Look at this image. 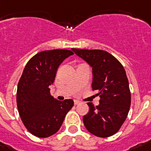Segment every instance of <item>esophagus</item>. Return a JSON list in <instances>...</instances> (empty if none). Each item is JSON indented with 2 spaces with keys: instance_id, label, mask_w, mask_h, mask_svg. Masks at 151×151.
I'll list each match as a JSON object with an SVG mask.
<instances>
[{
  "instance_id": "34e87169",
  "label": "esophagus",
  "mask_w": 151,
  "mask_h": 151,
  "mask_svg": "<svg viewBox=\"0 0 151 151\" xmlns=\"http://www.w3.org/2000/svg\"><path fill=\"white\" fill-rule=\"evenodd\" d=\"M80 101H78V100H74V104L75 105H77V104H79Z\"/></svg>"
}]
</instances>
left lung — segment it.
I'll list each match as a JSON object with an SVG mask.
<instances>
[{
  "instance_id": "left-lung-1",
  "label": "left lung",
  "mask_w": 151,
  "mask_h": 151,
  "mask_svg": "<svg viewBox=\"0 0 151 151\" xmlns=\"http://www.w3.org/2000/svg\"><path fill=\"white\" fill-rule=\"evenodd\" d=\"M72 50L92 68V90L100 97L99 106L87 103L90 110L83 118L84 125L89 132L98 137L114 135L125 121L131 106L125 70L116 57L106 51Z\"/></svg>"
}]
</instances>
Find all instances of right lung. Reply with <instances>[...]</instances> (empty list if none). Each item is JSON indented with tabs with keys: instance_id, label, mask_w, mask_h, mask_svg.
<instances>
[{
	"instance_id": "obj_1",
	"label": "right lung",
	"mask_w": 151,
	"mask_h": 151,
	"mask_svg": "<svg viewBox=\"0 0 151 151\" xmlns=\"http://www.w3.org/2000/svg\"><path fill=\"white\" fill-rule=\"evenodd\" d=\"M72 54L68 50L42 51L31 57L23 69L17 86V108L26 128L37 137L57 132L74 105L72 99H54L50 89L60 65Z\"/></svg>"
}]
</instances>
